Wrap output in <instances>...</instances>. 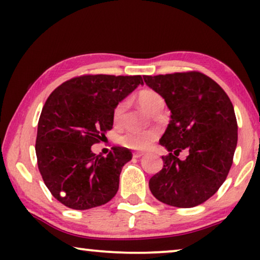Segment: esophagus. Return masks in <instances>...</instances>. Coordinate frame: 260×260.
<instances>
[{
  "mask_svg": "<svg viewBox=\"0 0 260 260\" xmlns=\"http://www.w3.org/2000/svg\"><path fill=\"white\" fill-rule=\"evenodd\" d=\"M144 155V152L143 151H135L134 152V157H136V158H140V157H142V156Z\"/></svg>",
  "mask_w": 260,
  "mask_h": 260,
  "instance_id": "34e87169",
  "label": "esophagus"
}]
</instances>
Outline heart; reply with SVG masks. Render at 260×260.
<instances>
[{
  "instance_id": "b5f03b06",
  "label": "heart",
  "mask_w": 260,
  "mask_h": 260,
  "mask_svg": "<svg viewBox=\"0 0 260 260\" xmlns=\"http://www.w3.org/2000/svg\"><path fill=\"white\" fill-rule=\"evenodd\" d=\"M162 98L158 93H156L152 90H143L137 94V103L145 112L151 115L152 110L157 106L159 103H162ZM125 110V102H120L113 110V120L115 123H118L123 117V112ZM156 140V134L152 131H129L124 136L120 137V143L124 147L130 149H147L152 142Z\"/></svg>"
}]
</instances>
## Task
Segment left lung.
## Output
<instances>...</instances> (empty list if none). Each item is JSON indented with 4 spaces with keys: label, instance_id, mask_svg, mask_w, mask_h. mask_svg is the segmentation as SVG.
<instances>
[{
    "label": "left lung",
    "instance_id": "8db88e82",
    "mask_svg": "<svg viewBox=\"0 0 260 260\" xmlns=\"http://www.w3.org/2000/svg\"><path fill=\"white\" fill-rule=\"evenodd\" d=\"M149 87L165 99L170 122L159 140L169 155L149 181L163 204L190 208L208 200L226 180L238 142V125L226 92L200 72L144 76ZM186 148L187 158H177Z\"/></svg>",
    "mask_w": 260,
    "mask_h": 260
}]
</instances>
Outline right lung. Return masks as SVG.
Masks as SVG:
<instances>
[{
	"instance_id": "add662e5",
	"label": "right lung",
	"mask_w": 260,
	"mask_h": 260,
	"mask_svg": "<svg viewBox=\"0 0 260 260\" xmlns=\"http://www.w3.org/2000/svg\"><path fill=\"white\" fill-rule=\"evenodd\" d=\"M138 85H143L141 76H81L49 94L38 123L35 152L45 184L62 205L84 211L116 195L120 172L133 154L113 147L104 157L91 147L112 129L113 110Z\"/></svg>"
}]
</instances>
